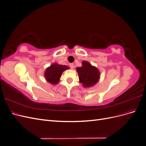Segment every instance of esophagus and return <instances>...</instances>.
<instances>
[{
    "mask_svg": "<svg viewBox=\"0 0 146 146\" xmlns=\"http://www.w3.org/2000/svg\"><path fill=\"white\" fill-rule=\"evenodd\" d=\"M69 66H70V68H71V69H73L74 68V64H73V63H70V64H69Z\"/></svg>",
    "mask_w": 146,
    "mask_h": 146,
    "instance_id": "1",
    "label": "esophagus"
}]
</instances>
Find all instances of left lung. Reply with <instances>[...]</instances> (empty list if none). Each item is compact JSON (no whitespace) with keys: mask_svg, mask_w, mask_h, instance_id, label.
<instances>
[{"mask_svg":"<svg viewBox=\"0 0 146 146\" xmlns=\"http://www.w3.org/2000/svg\"><path fill=\"white\" fill-rule=\"evenodd\" d=\"M80 82L84 87H90L94 85L99 81L100 73L98 69L92 66L87 61H83L82 66L77 68Z\"/></svg>","mask_w":146,"mask_h":146,"instance_id":"8db88e82","label":"left lung"}]
</instances>
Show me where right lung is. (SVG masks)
<instances>
[{
	"label": "right lung",
	"mask_w": 146,
	"mask_h": 146,
	"mask_svg": "<svg viewBox=\"0 0 146 146\" xmlns=\"http://www.w3.org/2000/svg\"><path fill=\"white\" fill-rule=\"evenodd\" d=\"M69 68L67 66L60 65L56 63L52 64L45 71L44 76L47 82L56 85L60 81L61 74L66 69Z\"/></svg>",
	"instance_id": "right-lung-1"
}]
</instances>
